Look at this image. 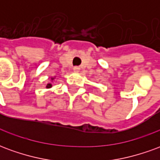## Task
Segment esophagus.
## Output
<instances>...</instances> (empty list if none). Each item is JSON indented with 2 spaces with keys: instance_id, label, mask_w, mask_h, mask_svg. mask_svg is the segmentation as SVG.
Listing matches in <instances>:
<instances>
[{
  "instance_id": "34e87169",
  "label": "esophagus",
  "mask_w": 160,
  "mask_h": 160,
  "mask_svg": "<svg viewBox=\"0 0 160 160\" xmlns=\"http://www.w3.org/2000/svg\"><path fill=\"white\" fill-rule=\"evenodd\" d=\"M80 67H74V68H73V71H74V72H79V71H80Z\"/></svg>"
}]
</instances>
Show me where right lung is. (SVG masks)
Masks as SVG:
<instances>
[{
	"mask_svg": "<svg viewBox=\"0 0 160 160\" xmlns=\"http://www.w3.org/2000/svg\"><path fill=\"white\" fill-rule=\"evenodd\" d=\"M55 79H56V76L50 77V80H49V82L45 85V87L47 88V89H49V88H51V87H52V82L55 80Z\"/></svg>",
	"mask_w": 160,
	"mask_h": 160,
	"instance_id": "add662e5",
	"label": "right lung"
}]
</instances>
